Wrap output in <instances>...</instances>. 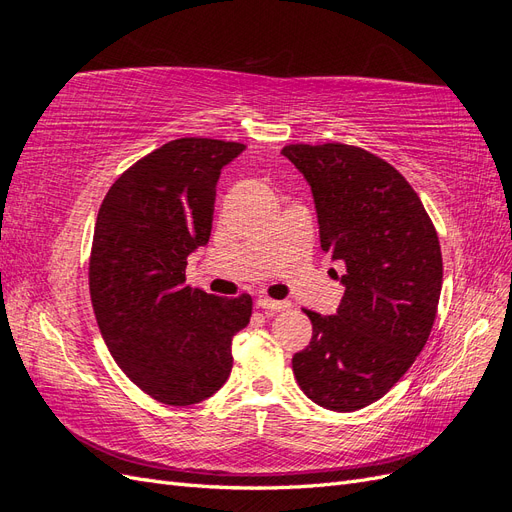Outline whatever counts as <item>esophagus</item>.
Returning <instances> with one entry per match:
<instances>
[{"mask_svg": "<svg viewBox=\"0 0 512 512\" xmlns=\"http://www.w3.org/2000/svg\"><path fill=\"white\" fill-rule=\"evenodd\" d=\"M258 307L265 309V312H284V309L290 307L288 301H275V299H269V297H262L258 299Z\"/></svg>", "mask_w": 512, "mask_h": 512, "instance_id": "34e87169", "label": "esophagus"}]
</instances>
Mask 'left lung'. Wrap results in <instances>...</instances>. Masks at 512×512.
<instances>
[{
  "label": "left lung",
  "mask_w": 512,
  "mask_h": 512,
  "mask_svg": "<svg viewBox=\"0 0 512 512\" xmlns=\"http://www.w3.org/2000/svg\"><path fill=\"white\" fill-rule=\"evenodd\" d=\"M282 153L312 185L320 247L346 265L337 314L305 309L312 342L292 356L294 378L322 408L361 410L427 344L442 290L438 232L406 177L374 153L344 143Z\"/></svg>",
  "instance_id": "left-lung-1"
}]
</instances>
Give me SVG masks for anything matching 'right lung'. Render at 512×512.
Returning <instances> with one entry per match:
<instances>
[{
  "label": "right lung",
  "mask_w": 512,
  "mask_h": 512,
  "mask_svg": "<svg viewBox=\"0 0 512 512\" xmlns=\"http://www.w3.org/2000/svg\"><path fill=\"white\" fill-rule=\"evenodd\" d=\"M241 143L185 136L147 153L102 200L89 294L104 342L138 389L166 406L200 404L232 369V337L252 297L185 284L188 256L211 235L215 188Z\"/></svg>",
  "instance_id": "obj_1"
}]
</instances>
